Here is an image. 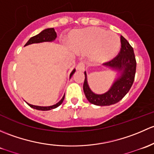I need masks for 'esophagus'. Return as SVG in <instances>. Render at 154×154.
Returning <instances> with one entry per match:
<instances>
[{
    "label": "esophagus",
    "mask_w": 154,
    "mask_h": 154,
    "mask_svg": "<svg viewBox=\"0 0 154 154\" xmlns=\"http://www.w3.org/2000/svg\"><path fill=\"white\" fill-rule=\"evenodd\" d=\"M77 69H78V70H80V71L85 70V63H84L83 61H80V62L78 64Z\"/></svg>",
    "instance_id": "1"
}]
</instances>
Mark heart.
I'll return each mask as SVG.
<instances>
[{
	"label": "heart",
	"instance_id": "1",
	"mask_svg": "<svg viewBox=\"0 0 154 154\" xmlns=\"http://www.w3.org/2000/svg\"><path fill=\"white\" fill-rule=\"evenodd\" d=\"M69 42L78 52L90 53V61L94 64L112 59L117 55L120 47V38L116 33L100 27L87 28L72 33Z\"/></svg>",
	"mask_w": 154,
	"mask_h": 154
}]
</instances>
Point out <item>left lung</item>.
Masks as SVG:
<instances>
[{
  "mask_svg": "<svg viewBox=\"0 0 154 154\" xmlns=\"http://www.w3.org/2000/svg\"><path fill=\"white\" fill-rule=\"evenodd\" d=\"M121 50L111 61L104 64L107 67L116 70L119 73L110 90L103 94H96L90 90L85 72L84 93L91 104L98 106H109L119 102L124 98L132 87L135 78L136 61L134 49L128 41L121 36Z\"/></svg>",
  "mask_w": 154,
  "mask_h": 154,
  "instance_id": "obj_1",
  "label": "left lung"
}]
</instances>
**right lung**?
Returning a JSON list of instances; mask_svg holds the SVG:
<instances>
[{
	"mask_svg": "<svg viewBox=\"0 0 154 154\" xmlns=\"http://www.w3.org/2000/svg\"><path fill=\"white\" fill-rule=\"evenodd\" d=\"M56 37H57V34L56 32H55L54 28H48V29L43 30V31L41 32L39 34L30 38L29 40L28 41V42H26V44L24 45V47L25 46L29 45V44H37V43H42V42H53V41L56 38ZM75 72V69H74L71 72L70 75H69V79L72 76V75H73ZM64 96H65V95H64L62 99L58 101L57 104H54V105H52V106H48V107H42V106L32 105V104H30L29 103L27 102L26 103H27L28 105H29V107H31L32 108L45 111V110H52V109H55L56 108V107H58L59 105H61V104H62L63 101H64Z\"/></svg>",
	"mask_w": 154,
	"mask_h": 154,
	"instance_id": "1",
	"label": "right lung"
}]
</instances>
